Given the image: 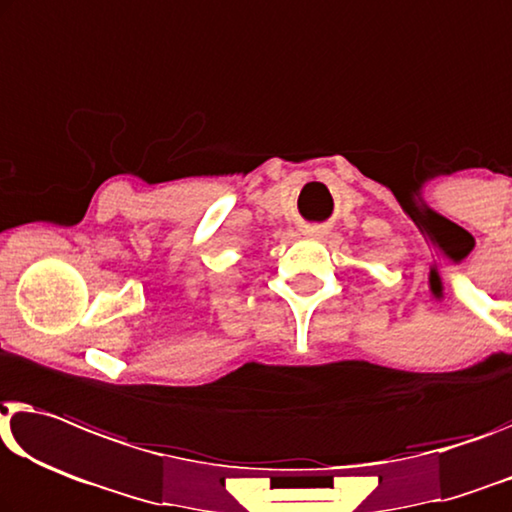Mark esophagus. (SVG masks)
I'll return each instance as SVG.
<instances>
[{"mask_svg": "<svg viewBox=\"0 0 512 512\" xmlns=\"http://www.w3.org/2000/svg\"><path fill=\"white\" fill-rule=\"evenodd\" d=\"M305 233L314 235V238H321V235L325 233V228L323 226H305Z\"/></svg>", "mask_w": 512, "mask_h": 512, "instance_id": "34e87169", "label": "esophagus"}]
</instances>
